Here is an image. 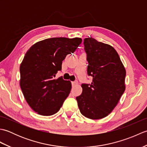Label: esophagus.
I'll return each instance as SVG.
<instances>
[{"label": "esophagus", "mask_w": 147, "mask_h": 147, "mask_svg": "<svg viewBox=\"0 0 147 147\" xmlns=\"http://www.w3.org/2000/svg\"><path fill=\"white\" fill-rule=\"evenodd\" d=\"M78 81H74V82H72V85H73V86L78 85Z\"/></svg>", "instance_id": "34e87169"}]
</instances>
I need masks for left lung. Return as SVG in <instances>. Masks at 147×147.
<instances>
[{"label": "left lung", "instance_id": "1", "mask_svg": "<svg viewBox=\"0 0 147 147\" xmlns=\"http://www.w3.org/2000/svg\"><path fill=\"white\" fill-rule=\"evenodd\" d=\"M87 73L92 83L82 84V93L76 100L80 111L91 119L111 113L125 90L126 69L116 51L110 45L89 37L84 40Z\"/></svg>", "mask_w": 147, "mask_h": 147}]
</instances>
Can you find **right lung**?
Masks as SVG:
<instances>
[{
  "label": "right lung",
  "instance_id": "1",
  "mask_svg": "<svg viewBox=\"0 0 147 147\" xmlns=\"http://www.w3.org/2000/svg\"><path fill=\"white\" fill-rule=\"evenodd\" d=\"M82 42L80 38H51L36 42L29 49L20 65V86L33 110L49 116L59 111L71 89L70 81L55 79L67 54Z\"/></svg>",
  "mask_w": 147,
  "mask_h": 147
}]
</instances>
